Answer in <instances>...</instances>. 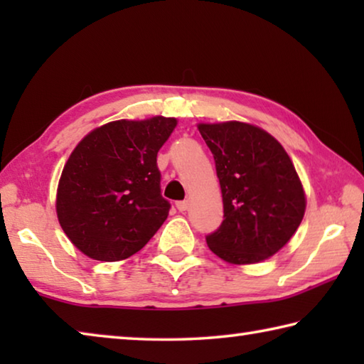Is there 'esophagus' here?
Returning <instances> with one entry per match:
<instances>
[{"instance_id":"esophagus-1","label":"esophagus","mask_w":364,"mask_h":364,"mask_svg":"<svg viewBox=\"0 0 364 364\" xmlns=\"http://www.w3.org/2000/svg\"><path fill=\"white\" fill-rule=\"evenodd\" d=\"M176 208L180 212H186L188 208H189V200L186 199V200H180V202H176Z\"/></svg>"}]
</instances>
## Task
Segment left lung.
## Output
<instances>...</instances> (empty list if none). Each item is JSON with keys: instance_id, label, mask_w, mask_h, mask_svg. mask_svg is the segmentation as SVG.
<instances>
[{"instance_id": "8db88e82", "label": "left lung", "mask_w": 364, "mask_h": 364, "mask_svg": "<svg viewBox=\"0 0 364 364\" xmlns=\"http://www.w3.org/2000/svg\"><path fill=\"white\" fill-rule=\"evenodd\" d=\"M223 196L225 220L207 236L215 255L231 264L267 260L291 241L304 220L306 196L284 147L257 125L199 123Z\"/></svg>"}]
</instances>
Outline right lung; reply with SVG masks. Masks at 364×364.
Instances as JSON below:
<instances>
[{
	"label": "right lung",
	"instance_id": "add662e5",
	"mask_svg": "<svg viewBox=\"0 0 364 364\" xmlns=\"http://www.w3.org/2000/svg\"><path fill=\"white\" fill-rule=\"evenodd\" d=\"M175 117L115 120L91 130L67 159L56 213L70 242L86 257L119 262L149 242L168 217L160 194L157 152Z\"/></svg>",
	"mask_w": 364,
	"mask_h": 364
}]
</instances>
